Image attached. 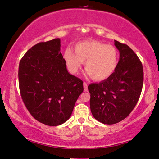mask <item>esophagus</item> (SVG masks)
Returning <instances> with one entry per match:
<instances>
[{
	"instance_id": "34e87169",
	"label": "esophagus",
	"mask_w": 159,
	"mask_h": 159,
	"mask_svg": "<svg viewBox=\"0 0 159 159\" xmlns=\"http://www.w3.org/2000/svg\"><path fill=\"white\" fill-rule=\"evenodd\" d=\"M84 91H88V85L86 82L84 83Z\"/></svg>"
}]
</instances>
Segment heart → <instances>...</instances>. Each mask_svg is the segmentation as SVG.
<instances>
[{
    "mask_svg": "<svg viewBox=\"0 0 159 159\" xmlns=\"http://www.w3.org/2000/svg\"><path fill=\"white\" fill-rule=\"evenodd\" d=\"M74 51L67 48L63 53L66 65L73 74L78 73L84 62L87 75L97 81L107 79L116 70L119 55L113 46L86 41L75 45Z\"/></svg>",
    "mask_w": 159,
    "mask_h": 159,
    "instance_id": "heart-1",
    "label": "heart"
}]
</instances>
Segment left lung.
I'll return each instance as SVG.
<instances>
[{"label": "left lung", "mask_w": 159, "mask_h": 159, "mask_svg": "<svg viewBox=\"0 0 159 159\" xmlns=\"http://www.w3.org/2000/svg\"><path fill=\"white\" fill-rule=\"evenodd\" d=\"M120 57L116 70L107 79L90 84L93 116L104 124H114L130 114L138 102L143 83L142 63L129 46L114 41Z\"/></svg>", "instance_id": "8db88e82"}]
</instances>
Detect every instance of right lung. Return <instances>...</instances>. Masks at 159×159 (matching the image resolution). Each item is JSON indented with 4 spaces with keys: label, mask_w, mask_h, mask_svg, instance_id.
Segmentation results:
<instances>
[{
    "label": "right lung",
    "mask_w": 159,
    "mask_h": 159,
    "mask_svg": "<svg viewBox=\"0 0 159 159\" xmlns=\"http://www.w3.org/2000/svg\"><path fill=\"white\" fill-rule=\"evenodd\" d=\"M60 51V39L39 43L25 53L18 68L23 103L33 117L51 126L69 119L84 91L83 81L68 72Z\"/></svg>",
    "instance_id": "obj_1"
}]
</instances>
